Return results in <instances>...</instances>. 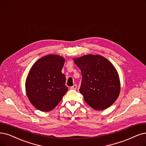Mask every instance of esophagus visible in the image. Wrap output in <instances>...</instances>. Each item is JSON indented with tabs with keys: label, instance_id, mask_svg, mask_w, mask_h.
Masks as SVG:
<instances>
[{
	"label": "esophagus",
	"instance_id": "esophagus-1",
	"mask_svg": "<svg viewBox=\"0 0 146 146\" xmlns=\"http://www.w3.org/2000/svg\"><path fill=\"white\" fill-rule=\"evenodd\" d=\"M76 88H77L76 85H74L73 86H72V87H71V88H70V89H72V90H76Z\"/></svg>",
	"mask_w": 146,
	"mask_h": 146
}]
</instances>
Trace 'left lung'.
<instances>
[{"instance_id":"obj_1","label":"left lung","mask_w":146,"mask_h":146,"mask_svg":"<svg viewBox=\"0 0 146 146\" xmlns=\"http://www.w3.org/2000/svg\"><path fill=\"white\" fill-rule=\"evenodd\" d=\"M73 61L81 71L79 91L86 103L97 111L104 110L114 104L120 92V82L112 64L99 55H86Z\"/></svg>"}]
</instances>
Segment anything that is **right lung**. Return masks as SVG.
I'll return each instance as SVG.
<instances>
[{
    "label": "right lung",
    "instance_id": "right-lung-1",
    "mask_svg": "<svg viewBox=\"0 0 146 146\" xmlns=\"http://www.w3.org/2000/svg\"><path fill=\"white\" fill-rule=\"evenodd\" d=\"M64 58L48 55L32 66L26 78V93L32 105L43 112L52 110L67 92L66 76L61 70Z\"/></svg>",
    "mask_w": 146,
    "mask_h": 146
}]
</instances>
